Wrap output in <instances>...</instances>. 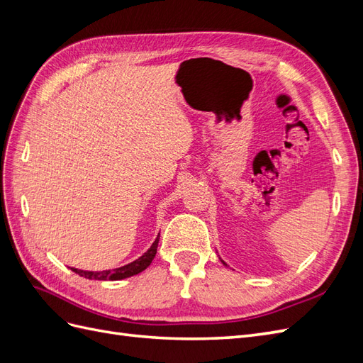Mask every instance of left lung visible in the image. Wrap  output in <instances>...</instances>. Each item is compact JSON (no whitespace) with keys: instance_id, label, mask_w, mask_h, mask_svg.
Returning <instances> with one entry per match:
<instances>
[{"instance_id":"left-lung-1","label":"left lung","mask_w":363,"mask_h":363,"mask_svg":"<svg viewBox=\"0 0 363 363\" xmlns=\"http://www.w3.org/2000/svg\"><path fill=\"white\" fill-rule=\"evenodd\" d=\"M221 262H223V263H224V265H225V267H227V263H225V262H224V260H221Z\"/></svg>"}]
</instances>
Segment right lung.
<instances>
[{
  "label": "right lung",
  "instance_id": "obj_1",
  "mask_svg": "<svg viewBox=\"0 0 363 363\" xmlns=\"http://www.w3.org/2000/svg\"><path fill=\"white\" fill-rule=\"evenodd\" d=\"M159 239H160V233L157 235V238L155 239V242L151 244V247L142 255L139 259L127 263L124 267H119L115 269H106V271H83V269H77V268H71L75 274L79 276L89 279V280H123V279H128L131 276H136V274L142 272L144 269H147L150 267V263L155 259L156 252H157V245H159Z\"/></svg>",
  "mask_w": 363,
  "mask_h": 363
}]
</instances>
